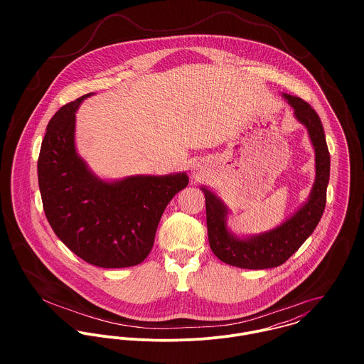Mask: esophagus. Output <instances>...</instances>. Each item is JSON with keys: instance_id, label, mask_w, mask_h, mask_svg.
I'll return each mask as SVG.
<instances>
[{"instance_id": "1", "label": "esophagus", "mask_w": 364, "mask_h": 364, "mask_svg": "<svg viewBox=\"0 0 364 364\" xmlns=\"http://www.w3.org/2000/svg\"><path fill=\"white\" fill-rule=\"evenodd\" d=\"M192 169H193V171H196L198 173H200V172H202V168H200V165H199V164H195V165H192Z\"/></svg>"}]
</instances>
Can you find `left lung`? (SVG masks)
I'll use <instances>...</instances> for the list:
<instances>
[{
    "mask_svg": "<svg viewBox=\"0 0 364 364\" xmlns=\"http://www.w3.org/2000/svg\"><path fill=\"white\" fill-rule=\"evenodd\" d=\"M283 98L307 129L315 151V181L307 200L277 227L254 235H238L228 227L230 208L213 191L200 188L206 198L210 248L218 259L241 269H269L284 263L314 232L326 203L331 156L321 119L301 98L289 94H283Z\"/></svg>",
    "mask_w": 364,
    "mask_h": 364,
    "instance_id": "left-lung-1",
    "label": "left lung"
}]
</instances>
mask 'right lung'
<instances>
[{"label": "right lung", "instance_id": "add662e5", "mask_svg": "<svg viewBox=\"0 0 364 364\" xmlns=\"http://www.w3.org/2000/svg\"><path fill=\"white\" fill-rule=\"evenodd\" d=\"M87 94L57 110L38 159L45 214L54 234L81 259L129 267L146 259L171 199L188 186L186 172L102 179L75 147V113Z\"/></svg>", "mask_w": 364, "mask_h": 364}]
</instances>
